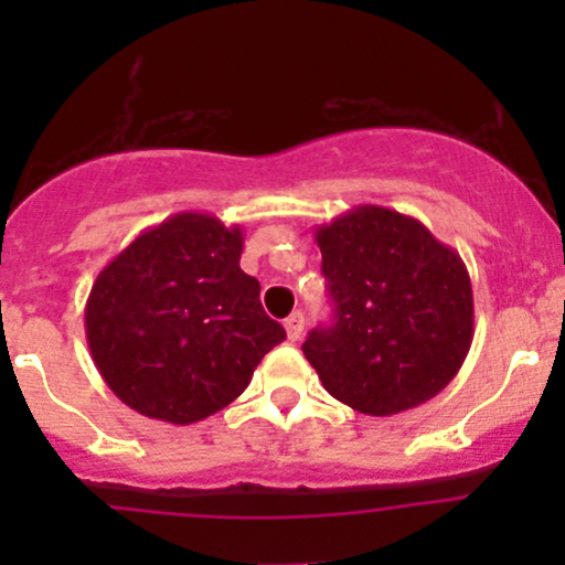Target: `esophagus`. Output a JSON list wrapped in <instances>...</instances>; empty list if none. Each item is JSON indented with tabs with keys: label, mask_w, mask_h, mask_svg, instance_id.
Instances as JSON below:
<instances>
[{
	"label": "esophagus",
	"mask_w": 565,
	"mask_h": 565,
	"mask_svg": "<svg viewBox=\"0 0 565 565\" xmlns=\"http://www.w3.org/2000/svg\"><path fill=\"white\" fill-rule=\"evenodd\" d=\"M284 329H287V337L291 342H297L302 337V329H305V316L300 310H295V313L289 316L287 321H284Z\"/></svg>",
	"instance_id": "esophagus-1"
}]
</instances>
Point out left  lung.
Wrapping results in <instances>:
<instances>
[{
	"label": "left lung",
	"instance_id": "8db88e82",
	"mask_svg": "<svg viewBox=\"0 0 565 565\" xmlns=\"http://www.w3.org/2000/svg\"><path fill=\"white\" fill-rule=\"evenodd\" d=\"M332 327L302 353L329 395L391 417L438 395L468 359L472 287L462 257L419 220L361 204L316 228Z\"/></svg>",
	"mask_w": 565,
	"mask_h": 565
}]
</instances>
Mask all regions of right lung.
<instances>
[{"instance_id":"right-lung-1","label":"right lung","mask_w":565,"mask_h":565,"mask_svg":"<svg viewBox=\"0 0 565 565\" xmlns=\"http://www.w3.org/2000/svg\"><path fill=\"white\" fill-rule=\"evenodd\" d=\"M244 233L206 212H178L142 231L93 284L84 329L119 401L170 425L206 419L236 401L287 337L238 268Z\"/></svg>"}]
</instances>
